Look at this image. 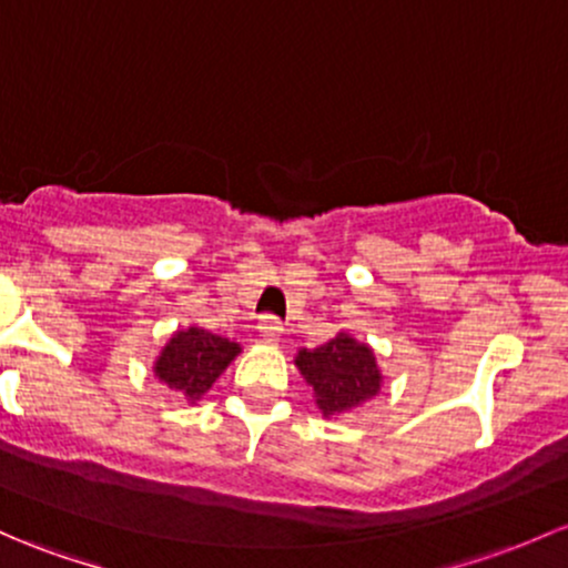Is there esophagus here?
<instances>
[{"label":"esophagus","instance_id":"1","mask_svg":"<svg viewBox=\"0 0 568 568\" xmlns=\"http://www.w3.org/2000/svg\"><path fill=\"white\" fill-rule=\"evenodd\" d=\"M258 332L261 337L274 343V339H280V334H283V324H280V318H274V315H264V318L258 321Z\"/></svg>","mask_w":568,"mask_h":568}]
</instances>
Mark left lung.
I'll use <instances>...</instances> for the list:
<instances>
[{
	"instance_id": "8db88e82",
	"label": "left lung",
	"mask_w": 568,
	"mask_h": 568,
	"mask_svg": "<svg viewBox=\"0 0 568 568\" xmlns=\"http://www.w3.org/2000/svg\"><path fill=\"white\" fill-rule=\"evenodd\" d=\"M296 367L313 386L324 416H339L373 399L381 389V369L369 345L339 332L329 343L300 351Z\"/></svg>"
}]
</instances>
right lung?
Wrapping results in <instances>:
<instances>
[{"label": "right lung", "mask_w": 568, "mask_h": 568, "mask_svg": "<svg viewBox=\"0 0 568 568\" xmlns=\"http://www.w3.org/2000/svg\"><path fill=\"white\" fill-rule=\"evenodd\" d=\"M236 354L239 343L234 339L190 326L187 332H176L171 337L154 364V373L169 389L187 399H199Z\"/></svg>", "instance_id": "obj_1"}]
</instances>
